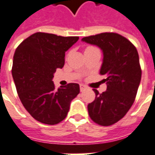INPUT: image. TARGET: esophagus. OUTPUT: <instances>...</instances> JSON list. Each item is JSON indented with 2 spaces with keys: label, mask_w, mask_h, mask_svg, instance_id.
Here are the masks:
<instances>
[{
  "label": "esophagus",
  "mask_w": 155,
  "mask_h": 155,
  "mask_svg": "<svg viewBox=\"0 0 155 155\" xmlns=\"http://www.w3.org/2000/svg\"><path fill=\"white\" fill-rule=\"evenodd\" d=\"M80 89H81V91H84L85 89H86V87H85V85H84V84H80Z\"/></svg>",
  "instance_id": "1"
}]
</instances>
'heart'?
I'll list each match as a JSON object with an SVG mask.
<instances>
[{
    "mask_svg": "<svg viewBox=\"0 0 155 155\" xmlns=\"http://www.w3.org/2000/svg\"><path fill=\"white\" fill-rule=\"evenodd\" d=\"M92 48H94V47H92V46H89V47H87L86 49H92Z\"/></svg>",
    "mask_w": 155,
    "mask_h": 155,
    "instance_id": "obj_1",
    "label": "heart"
}]
</instances>
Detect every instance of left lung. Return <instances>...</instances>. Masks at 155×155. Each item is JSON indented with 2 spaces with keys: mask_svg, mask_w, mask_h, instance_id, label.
Returning <instances> with one entry per match:
<instances>
[{
  "mask_svg": "<svg viewBox=\"0 0 155 155\" xmlns=\"http://www.w3.org/2000/svg\"><path fill=\"white\" fill-rule=\"evenodd\" d=\"M101 48L103 64L100 74L105 75L107 90L100 94L94 89V101L88 104V112L94 123L110 126L123 118L136 97L141 80V67L136 48L120 34L104 32L82 38Z\"/></svg>",
  "mask_w": 155,
  "mask_h": 155,
  "instance_id": "obj_1",
  "label": "left lung"
}]
</instances>
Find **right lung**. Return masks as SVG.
I'll return each instance as SVG.
<instances>
[{
	"label": "right lung",
	"mask_w": 155,
	"mask_h": 155,
	"mask_svg": "<svg viewBox=\"0 0 155 155\" xmlns=\"http://www.w3.org/2000/svg\"><path fill=\"white\" fill-rule=\"evenodd\" d=\"M78 40V36L36 32L15 50L12 72L19 98L41 123L53 125L64 120L71 101L80 93L76 83L56 90L52 81L56 69L64 66L65 51Z\"/></svg>",
	"instance_id": "1"
}]
</instances>
